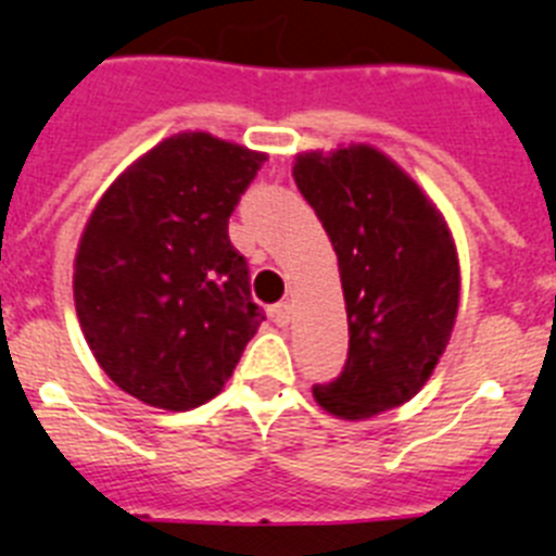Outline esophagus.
I'll return each instance as SVG.
<instances>
[{
  "label": "esophagus",
  "mask_w": 556,
  "mask_h": 556,
  "mask_svg": "<svg viewBox=\"0 0 556 556\" xmlns=\"http://www.w3.org/2000/svg\"><path fill=\"white\" fill-rule=\"evenodd\" d=\"M269 315H273L275 326H289V317H292V306H289V303H275L273 309H269Z\"/></svg>",
  "instance_id": "1"
}]
</instances>
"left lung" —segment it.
<instances>
[{
  "label": "left lung",
  "mask_w": 556,
  "mask_h": 556,
  "mask_svg": "<svg viewBox=\"0 0 556 556\" xmlns=\"http://www.w3.org/2000/svg\"><path fill=\"white\" fill-rule=\"evenodd\" d=\"M337 253L349 315V359L315 386L326 414L357 421L421 391L458 315L453 236L414 179L374 146L306 151L292 168Z\"/></svg>",
  "instance_id": "8db88e82"
}]
</instances>
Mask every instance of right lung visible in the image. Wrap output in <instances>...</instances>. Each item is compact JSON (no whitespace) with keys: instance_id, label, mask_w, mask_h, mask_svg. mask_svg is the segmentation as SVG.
I'll list each match as a JSON object with an SVG mask.
<instances>
[{"instance_id":"add662e5","label":"right lung","mask_w":556,"mask_h":556,"mask_svg":"<svg viewBox=\"0 0 556 556\" xmlns=\"http://www.w3.org/2000/svg\"><path fill=\"white\" fill-rule=\"evenodd\" d=\"M267 154L182 131L94 205L75 255V312L121 391L191 410L225 388L264 312L227 219Z\"/></svg>"}]
</instances>
